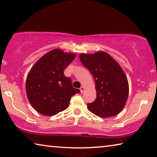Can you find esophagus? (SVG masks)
<instances>
[{"label": "esophagus", "instance_id": "obj_1", "mask_svg": "<svg viewBox=\"0 0 157 157\" xmlns=\"http://www.w3.org/2000/svg\"><path fill=\"white\" fill-rule=\"evenodd\" d=\"M79 90H80V92L82 93L84 91V90H85V88H84V86H81L80 87V88H79Z\"/></svg>", "mask_w": 157, "mask_h": 157}]
</instances>
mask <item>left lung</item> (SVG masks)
Here are the masks:
<instances>
[{
	"label": "left lung",
	"instance_id": "obj_1",
	"mask_svg": "<svg viewBox=\"0 0 157 157\" xmlns=\"http://www.w3.org/2000/svg\"><path fill=\"white\" fill-rule=\"evenodd\" d=\"M79 58L95 82L96 99L87 104L88 109L103 118L118 115L126 105L129 93L127 77L120 65L104 51L82 53Z\"/></svg>",
	"mask_w": 157,
	"mask_h": 157
}]
</instances>
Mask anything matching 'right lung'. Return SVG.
<instances>
[{"mask_svg":"<svg viewBox=\"0 0 157 157\" xmlns=\"http://www.w3.org/2000/svg\"><path fill=\"white\" fill-rule=\"evenodd\" d=\"M76 54L55 49L40 58L28 73L26 93L37 112L53 116L69 107L71 97L80 90L73 87L64 71Z\"/></svg>","mask_w":157,"mask_h":157,"instance_id":"add662e5","label":"right lung"}]
</instances>
